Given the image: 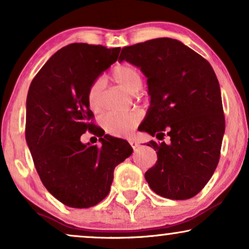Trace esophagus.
<instances>
[{
    "instance_id": "1",
    "label": "esophagus",
    "mask_w": 249,
    "mask_h": 249,
    "mask_svg": "<svg viewBox=\"0 0 249 249\" xmlns=\"http://www.w3.org/2000/svg\"><path fill=\"white\" fill-rule=\"evenodd\" d=\"M128 142H129V144L131 145V147L134 148V149H136L139 146V142L136 141V139H134V138H130Z\"/></svg>"
}]
</instances>
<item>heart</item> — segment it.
<instances>
[{
    "mask_svg": "<svg viewBox=\"0 0 249 249\" xmlns=\"http://www.w3.org/2000/svg\"><path fill=\"white\" fill-rule=\"evenodd\" d=\"M111 77L115 83L125 89L136 93L142 86V77L137 68L129 63H121L112 69ZM103 84L100 79L94 80L87 90V102L93 111L101 107ZM142 120L141 110H131L124 113H108L103 118L104 129L113 136H128Z\"/></svg>",
    "mask_w": 249,
    "mask_h": 249,
    "instance_id": "1",
    "label": "heart"
}]
</instances>
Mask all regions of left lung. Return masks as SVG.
Instances as JSON below:
<instances>
[{"label": "left lung", "mask_w": 249, "mask_h": 249, "mask_svg": "<svg viewBox=\"0 0 249 249\" xmlns=\"http://www.w3.org/2000/svg\"><path fill=\"white\" fill-rule=\"evenodd\" d=\"M141 68L147 77L151 107L141 131L151 141L158 161L145 172L153 192L170 199H188L215 171L226 129L219 81L209 61L172 38L125 46L119 61Z\"/></svg>", "instance_id": "8db88e82"}]
</instances>
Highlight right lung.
<instances>
[{"label":"right lung","instance_id":"obj_1","mask_svg":"<svg viewBox=\"0 0 249 249\" xmlns=\"http://www.w3.org/2000/svg\"><path fill=\"white\" fill-rule=\"evenodd\" d=\"M120 47L73 43L34 77L27 95L26 141L45 188L64 205L87 209L107 196L115 166L132 153L124 139L104 135L87 102L89 85L118 60ZM87 130L102 146L85 145Z\"/></svg>","mask_w":249,"mask_h":249}]
</instances>
